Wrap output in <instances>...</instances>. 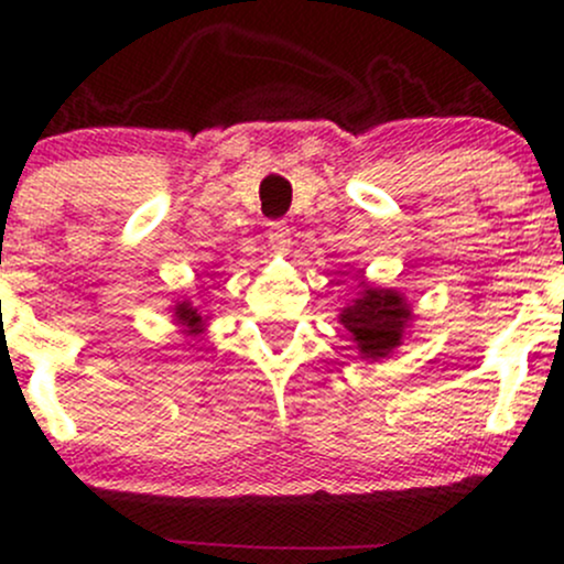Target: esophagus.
Masks as SVG:
<instances>
[{
    "instance_id": "esophagus-1",
    "label": "esophagus",
    "mask_w": 564,
    "mask_h": 564,
    "mask_svg": "<svg viewBox=\"0 0 564 564\" xmlns=\"http://www.w3.org/2000/svg\"><path fill=\"white\" fill-rule=\"evenodd\" d=\"M268 243L270 249L278 251V254H286L291 246V230L286 223H270L268 228Z\"/></svg>"
}]
</instances>
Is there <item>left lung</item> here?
<instances>
[{
	"mask_svg": "<svg viewBox=\"0 0 564 564\" xmlns=\"http://www.w3.org/2000/svg\"><path fill=\"white\" fill-rule=\"evenodd\" d=\"M358 278V294L339 310V323L364 360H384L403 345L411 332L413 307L398 289L371 286L364 273Z\"/></svg>",
	"mask_w": 564,
	"mask_h": 564,
	"instance_id": "8db88e82",
	"label": "left lung"
}]
</instances>
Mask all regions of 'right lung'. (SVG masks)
<instances>
[{"mask_svg":"<svg viewBox=\"0 0 564 564\" xmlns=\"http://www.w3.org/2000/svg\"><path fill=\"white\" fill-rule=\"evenodd\" d=\"M170 313H172L174 326H177L180 334H185L187 339H191V336H200L206 332V326H209V323H206L209 321V315H204V310L196 307V304L187 302V300L174 302L170 307Z\"/></svg>","mask_w":564,"mask_h":564,"instance_id":"1","label":"right lung"}]
</instances>
